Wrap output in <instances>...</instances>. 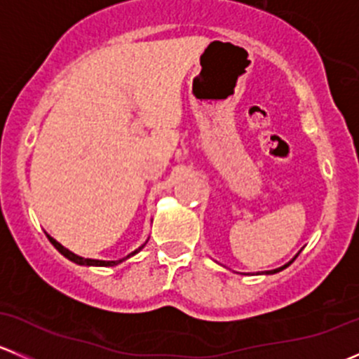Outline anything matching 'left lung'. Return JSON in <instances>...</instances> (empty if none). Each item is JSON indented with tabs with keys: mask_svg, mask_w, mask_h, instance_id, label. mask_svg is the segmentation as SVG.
Returning <instances> with one entry per match:
<instances>
[{
	"mask_svg": "<svg viewBox=\"0 0 359 359\" xmlns=\"http://www.w3.org/2000/svg\"><path fill=\"white\" fill-rule=\"evenodd\" d=\"M299 253H300V252H299ZM299 253H297V255H295V257H293V259L290 260V262H287V264H285V266H281V267H276V269H273V271H264V274H276V273H280V271L287 269V267H288V266H290V264L293 262V260H295V259H297V257H299ZM240 274H245V273H240ZM257 274H259V273H257Z\"/></svg>",
	"mask_w": 359,
	"mask_h": 359,
	"instance_id": "obj_1",
	"label": "left lung"
}]
</instances>
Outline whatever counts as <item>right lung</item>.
I'll return each instance as SVG.
<instances>
[{
  "instance_id": "right-lung-1",
  "label": "right lung",
  "mask_w": 359,
  "mask_h": 359,
  "mask_svg": "<svg viewBox=\"0 0 359 359\" xmlns=\"http://www.w3.org/2000/svg\"><path fill=\"white\" fill-rule=\"evenodd\" d=\"M46 236H48V240H50V243L53 245V247H55L57 250H59L60 253H62L64 257H66V259H69V260H72V262L74 264H79V266H97V267H112V266H118V264H121V262H125L126 259H130V257H133L135 255V253H139L140 250H142L144 247H146V243L144 245H140L139 248L137 250H133L132 253H128V255L126 257H123V259H119V260H99V259H85V257H79V255H76V253H72L71 250H67L66 247H62V245L59 243V241L57 240H53L52 236H50V234H46Z\"/></svg>"
}]
</instances>
